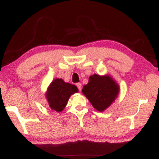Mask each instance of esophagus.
Listing matches in <instances>:
<instances>
[{
    "label": "esophagus",
    "mask_w": 159,
    "mask_h": 159,
    "mask_svg": "<svg viewBox=\"0 0 159 159\" xmlns=\"http://www.w3.org/2000/svg\"><path fill=\"white\" fill-rule=\"evenodd\" d=\"M76 86H77V87H78V89H79V90L80 92V91H81V89H82V85H81V83H76Z\"/></svg>",
    "instance_id": "obj_1"
}]
</instances>
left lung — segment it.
I'll list each match as a JSON object with an SVG mask.
<instances>
[{"mask_svg":"<svg viewBox=\"0 0 159 159\" xmlns=\"http://www.w3.org/2000/svg\"><path fill=\"white\" fill-rule=\"evenodd\" d=\"M119 90V85L110 76L94 74L89 76V82L83 87L82 92L92 106L102 112L114 102Z\"/></svg>","mask_w":159,"mask_h":159,"instance_id":"left-lung-1","label":"left lung"}]
</instances>
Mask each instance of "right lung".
<instances>
[{"label":"right lung","mask_w":159,"mask_h":159,"mask_svg":"<svg viewBox=\"0 0 159 159\" xmlns=\"http://www.w3.org/2000/svg\"><path fill=\"white\" fill-rule=\"evenodd\" d=\"M78 92L76 86L65 83L61 79H56L50 83L46 96L50 109L61 112L67 105L71 95Z\"/></svg>","instance_id":"1"}]
</instances>
